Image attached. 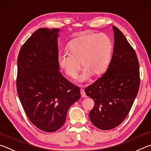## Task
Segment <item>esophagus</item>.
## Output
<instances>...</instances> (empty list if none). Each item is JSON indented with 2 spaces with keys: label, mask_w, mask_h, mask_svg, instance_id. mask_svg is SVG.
Returning <instances> with one entry per match:
<instances>
[{
  "label": "esophagus",
  "mask_w": 151,
  "mask_h": 151,
  "mask_svg": "<svg viewBox=\"0 0 151 151\" xmlns=\"http://www.w3.org/2000/svg\"><path fill=\"white\" fill-rule=\"evenodd\" d=\"M80 93H81V97H82V98H86V97H87L86 94V92H85V91H84V89H80Z\"/></svg>",
  "instance_id": "34e87169"
}]
</instances>
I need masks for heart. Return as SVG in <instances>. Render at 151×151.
Here are the masks:
<instances>
[{
	"label": "heart",
	"instance_id": "1",
	"mask_svg": "<svg viewBox=\"0 0 151 151\" xmlns=\"http://www.w3.org/2000/svg\"><path fill=\"white\" fill-rule=\"evenodd\" d=\"M111 39L106 34H85L71 40L67 53L58 55L60 68L65 75L74 78L80 71L81 62L83 69L79 81L89 80L92 75L99 76L107 70L113 53Z\"/></svg>",
	"mask_w": 151,
	"mask_h": 151
}]
</instances>
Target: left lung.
<instances>
[{
	"label": "left lung",
	"mask_w": 151,
	"mask_h": 151,
	"mask_svg": "<svg viewBox=\"0 0 151 151\" xmlns=\"http://www.w3.org/2000/svg\"><path fill=\"white\" fill-rule=\"evenodd\" d=\"M111 60L101 78L87 87L85 92L93 99L89 112L93 125L110 130L125 120L130 111L140 86L139 63L134 49L116 26Z\"/></svg>",
	"instance_id": "left-lung-1"
}]
</instances>
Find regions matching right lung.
Listing matches in <instances>:
<instances>
[{
    "label": "right lung",
    "mask_w": 151,
    "mask_h": 151,
    "mask_svg": "<svg viewBox=\"0 0 151 151\" xmlns=\"http://www.w3.org/2000/svg\"><path fill=\"white\" fill-rule=\"evenodd\" d=\"M58 28H39L21 47L17 60L18 97L29 119L51 133L64 124L71 105L80 99V88L60 72Z\"/></svg>",
    "instance_id": "obj_1"
}]
</instances>
